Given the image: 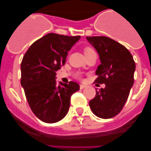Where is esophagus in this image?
<instances>
[{"mask_svg":"<svg viewBox=\"0 0 151 151\" xmlns=\"http://www.w3.org/2000/svg\"><path fill=\"white\" fill-rule=\"evenodd\" d=\"M86 87H87V85H83V84H80V89H83V88H86Z\"/></svg>","mask_w":151,"mask_h":151,"instance_id":"1","label":"esophagus"}]
</instances>
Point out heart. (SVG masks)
<instances>
[{
	"mask_svg": "<svg viewBox=\"0 0 151 151\" xmlns=\"http://www.w3.org/2000/svg\"><path fill=\"white\" fill-rule=\"evenodd\" d=\"M92 51H93V50L92 48H91V47H85V48L84 49V52H85V55H86V54H88V53H89V52H92ZM77 77H80V74H77Z\"/></svg>",
	"mask_w": 151,
	"mask_h": 151,
	"instance_id": "heart-1",
	"label": "heart"
}]
</instances>
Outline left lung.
<instances>
[{"label": "left lung", "mask_w": 151, "mask_h": 151, "mask_svg": "<svg viewBox=\"0 0 151 151\" xmlns=\"http://www.w3.org/2000/svg\"><path fill=\"white\" fill-rule=\"evenodd\" d=\"M87 40L98 52L101 61L95 83L105 84L104 88L96 90L90 107L99 118H113L123 109L133 86L134 60L126 47L110 38L91 36Z\"/></svg>", "instance_id": "1"}]
</instances>
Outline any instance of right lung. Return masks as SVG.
Here are the masks:
<instances>
[{
  "instance_id": "1",
  "label": "right lung",
  "mask_w": 151,
  "mask_h": 151,
  "mask_svg": "<svg viewBox=\"0 0 151 151\" xmlns=\"http://www.w3.org/2000/svg\"><path fill=\"white\" fill-rule=\"evenodd\" d=\"M80 36L50 33L33 43L21 63V85L30 109L43 122L56 123L66 115L71 95L79 91L74 82L58 85L56 71L66 63L68 52Z\"/></svg>"
}]
</instances>
